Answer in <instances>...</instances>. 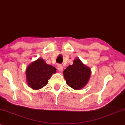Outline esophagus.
Instances as JSON below:
<instances>
[{
  "instance_id": "1",
  "label": "esophagus",
  "mask_w": 125,
  "mask_h": 125,
  "mask_svg": "<svg viewBox=\"0 0 125 125\" xmlns=\"http://www.w3.org/2000/svg\"><path fill=\"white\" fill-rule=\"evenodd\" d=\"M58 69L60 72H62L63 70V67L62 65H61V64H59L58 66Z\"/></svg>"
}]
</instances>
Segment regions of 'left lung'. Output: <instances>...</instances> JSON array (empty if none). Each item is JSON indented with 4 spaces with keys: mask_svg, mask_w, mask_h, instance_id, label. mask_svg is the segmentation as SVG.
Segmentation results:
<instances>
[{
    "mask_svg": "<svg viewBox=\"0 0 125 125\" xmlns=\"http://www.w3.org/2000/svg\"><path fill=\"white\" fill-rule=\"evenodd\" d=\"M91 69L79 59L73 61V64L69 65L63 74L67 84L74 90H79L88 83L91 76Z\"/></svg>",
    "mask_w": 125,
    "mask_h": 125,
    "instance_id": "8db88e82",
    "label": "left lung"
}]
</instances>
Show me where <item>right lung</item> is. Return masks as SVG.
I'll return each mask as SVG.
<instances>
[{
	"label": "right lung",
	"mask_w": 125,
	"mask_h": 125,
	"mask_svg": "<svg viewBox=\"0 0 125 125\" xmlns=\"http://www.w3.org/2000/svg\"><path fill=\"white\" fill-rule=\"evenodd\" d=\"M56 69L46 64L44 60L38 58L28 66L25 71L27 84L33 90H40L47 84Z\"/></svg>",
	"instance_id": "right-lung-1"
}]
</instances>
